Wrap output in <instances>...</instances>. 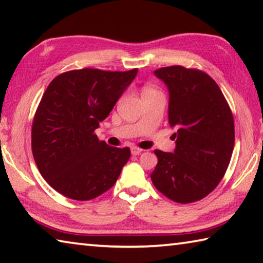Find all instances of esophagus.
I'll return each mask as SVG.
<instances>
[{
	"label": "esophagus",
	"instance_id": "34e87169",
	"mask_svg": "<svg viewBox=\"0 0 263 263\" xmlns=\"http://www.w3.org/2000/svg\"><path fill=\"white\" fill-rule=\"evenodd\" d=\"M141 152H142V149L139 148V147H137V146H132V147H131L132 155H138V154H140Z\"/></svg>",
	"mask_w": 263,
	"mask_h": 263
}]
</instances>
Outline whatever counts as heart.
<instances>
[{
    "label": "heart",
    "instance_id": "b5f03b06",
    "mask_svg": "<svg viewBox=\"0 0 263 263\" xmlns=\"http://www.w3.org/2000/svg\"><path fill=\"white\" fill-rule=\"evenodd\" d=\"M153 92H159L157 89H154L153 87L151 86H145L144 88H142V95L145 94H153Z\"/></svg>",
    "mask_w": 263,
    "mask_h": 263
}]
</instances>
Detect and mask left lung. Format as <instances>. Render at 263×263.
<instances>
[{
	"label": "left lung",
	"mask_w": 263,
	"mask_h": 263,
	"mask_svg": "<svg viewBox=\"0 0 263 263\" xmlns=\"http://www.w3.org/2000/svg\"><path fill=\"white\" fill-rule=\"evenodd\" d=\"M168 87V119L176 127L174 153L155 149V188L176 203L199 201L219 184L232 157L234 119L228 101L206 73L183 66L154 72Z\"/></svg>",
	"instance_id": "left-lung-1"
}]
</instances>
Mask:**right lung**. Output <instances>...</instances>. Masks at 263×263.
I'll return each instance as SVG.
<instances>
[{
    "instance_id": "right-lung-1",
    "label": "right lung",
    "mask_w": 263,
    "mask_h": 263,
    "mask_svg": "<svg viewBox=\"0 0 263 263\" xmlns=\"http://www.w3.org/2000/svg\"><path fill=\"white\" fill-rule=\"evenodd\" d=\"M137 73L74 69L48 84L34 114L31 148L42 176L59 194L89 201L116 183L130 148L106 145L95 130Z\"/></svg>"
}]
</instances>
